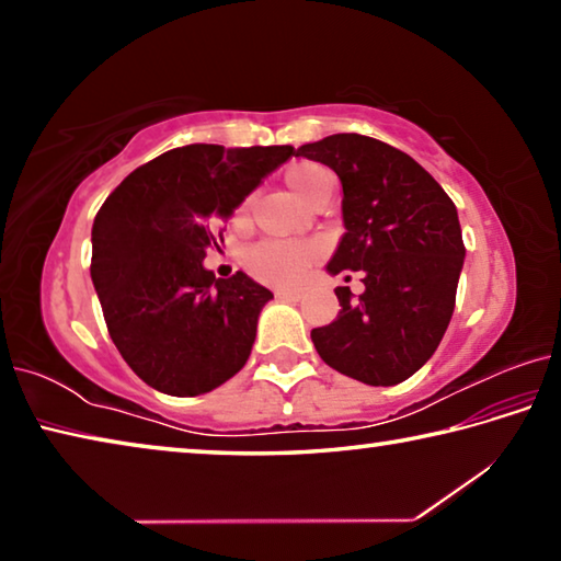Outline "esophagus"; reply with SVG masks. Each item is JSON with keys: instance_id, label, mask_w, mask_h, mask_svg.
Wrapping results in <instances>:
<instances>
[{"instance_id": "obj_1", "label": "esophagus", "mask_w": 561, "mask_h": 561, "mask_svg": "<svg viewBox=\"0 0 561 561\" xmlns=\"http://www.w3.org/2000/svg\"><path fill=\"white\" fill-rule=\"evenodd\" d=\"M277 297H282V299H291V301H299V299H301V291H297V289H277Z\"/></svg>"}]
</instances>
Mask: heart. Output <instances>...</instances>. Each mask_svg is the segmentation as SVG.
I'll return each instance as SVG.
<instances>
[{
    "label": "heart",
    "instance_id": "heart-1",
    "mask_svg": "<svg viewBox=\"0 0 561 561\" xmlns=\"http://www.w3.org/2000/svg\"><path fill=\"white\" fill-rule=\"evenodd\" d=\"M287 183L304 203L314 207L321 201H329L336 187V178L329 168L319 163H294L287 170ZM252 215V201L247 197L232 213L234 227H247ZM319 250L311 242L301 240H260L244 252V267L254 279L274 287H291L297 284L311 264L317 262Z\"/></svg>",
    "mask_w": 561,
    "mask_h": 561
}]
</instances>
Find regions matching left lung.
Here are the masks:
<instances>
[{
	"label": "left lung",
	"mask_w": 561,
	"mask_h": 561,
	"mask_svg": "<svg viewBox=\"0 0 561 561\" xmlns=\"http://www.w3.org/2000/svg\"><path fill=\"white\" fill-rule=\"evenodd\" d=\"M297 156L329 165L344 187V227L331 274L358 272L366 291L336 287L339 317L311 331L324 364L368 386L411 378L450 324L465 260L448 193L428 170L383 140L336 133Z\"/></svg>",
	"instance_id": "1"
}]
</instances>
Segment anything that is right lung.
Returning <instances> with one entry per match:
<instances>
[{
  "instance_id": "obj_1",
  "label": "right lung",
  "mask_w": 561,
  "mask_h": 561,
  "mask_svg": "<svg viewBox=\"0 0 561 561\" xmlns=\"http://www.w3.org/2000/svg\"><path fill=\"white\" fill-rule=\"evenodd\" d=\"M291 156V146L173 148L133 170L101 205L93 287L113 344L156 391L207 393L250 358L272 291L244 272L215 279L203 260L207 247L220 250L217 222Z\"/></svg>"
}]
</instances>
